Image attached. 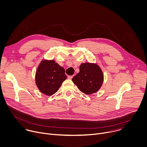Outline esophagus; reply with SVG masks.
Instances as JSON below:
<instances>
[{"label":"esophagus","mask_w":147,"mask_h":147,"mask_svg":"<svg viewBox=\"0 0 147 147\" xmlns=\"http://www.w3.org/2000/svg\"><path fill=\"white\" fill-rule=\"evenodd\" d=\"M73 76H69L67 77L68 79H69V80H71V79L73 78Z\"/></svg>","instance_id":"34e87169"}]
</instances>
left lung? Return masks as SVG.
<instances>
[{
	"label": "left lung",
	"instance_id": "obj_1",
	"mask_svg": "<svg viewBox=\"0 0 147 147\" xmlns=\"http://www.w3.org/2000/svg\"><path fill=\"white\" fill-rule=\"evenodd\" d=\"M104 76L101 68L96 63H83L80 66V72L72 81L79 90L86 94L98 91L102 86Z\"/></svg>",
	"mask_w": 147,
	"mask_h": 147
}]
</instances>
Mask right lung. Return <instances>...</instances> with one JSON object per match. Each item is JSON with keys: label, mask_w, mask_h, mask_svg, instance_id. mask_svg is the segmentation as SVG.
I'll use <instances>...</instances> for the list:
<instances>
[{"label": "right lung", "mask_w": 147, "mask_h": 147, "mask_svg": "<svg viewBox=\"0 0 147 147\" xmlns=\"http://www.w3.org/2000/svg\"><path fill=\"white\" fill-rule=\"evenodd\" d=\"M66 78L64 68L53 60H42L35 75L36 84L38 89L47 96L55 93Z\"/></svg>", "instance_id": "1"}]
</instances>
